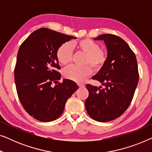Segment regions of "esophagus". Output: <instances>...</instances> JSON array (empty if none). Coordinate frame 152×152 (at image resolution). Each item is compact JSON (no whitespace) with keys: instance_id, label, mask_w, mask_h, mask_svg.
Segmentation results:
<instances>
[{"instance_id":"obj_1","label":"esophagus","mask_w":152,"mask_h":152,"mask_svg":"<svg viewBox=\"0 0 152 152\" xmlns=\"http://www.w3.org/2000/svg\"><path fill=\"white\" fill-rule=\"evenodd\" d=\"M78 86L80 88H83V87H84V84H78Z\"/></svg>"}]
</instances>
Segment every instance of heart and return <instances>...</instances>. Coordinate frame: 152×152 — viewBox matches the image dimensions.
I'll use <instances>...</instances> for the list:
<instances>
[{
    "instance_id": "obj_1",
    "label": "heart",
    "mask_w": 152,
    "mask_h": 152,
    "mask_svg": "<svg viewBox=\"0 0 152 152\" xmlns=\"http://www.w3.org/2000/svg\"><path fill=\"white\" fill-rule=\"evenodd\" d=\"M79 50L86 54L84 64H90L93 69L98 70L102 68L107 61V55L100 50L98 43L91 39H82L76 43ZM72 47L71 43L66 42L62 43L57 50L58 61L62 65H66L72 59ZM92 72L91 66L86 65L78 66L72 65L64 70L63 75L66 79L77 82H82Z\"/></svg>"
}]
</instances>
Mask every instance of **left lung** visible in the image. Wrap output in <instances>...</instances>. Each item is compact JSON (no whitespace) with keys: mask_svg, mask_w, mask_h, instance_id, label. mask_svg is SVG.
Wrapping results in <instances>:
<instances>
[{"mask_svg":"<svg viewBox=\"0 0 152 152\" xmlns=\"http://www.w3.org/2000/svg\"><path fill=\"white\" fill-rule=\"evenodd\" d=\"M94 40L104 41L107 48V61L93 77L104 88L87 84L85 107L93 119L105 122L120 117L130 105L138 82V64L134 53L120 37L104 34Z\"/></svg>","mask_w":152,"mask_h":152,"instance_id":"8db88e82","label":"left lung"}]
</instances>
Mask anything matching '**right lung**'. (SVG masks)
Wrapping results in <instances>:
<instances>
[{"label":"right lung","mask_w":152,"mask_h":152,"mask_svg":"<svg viewBox=\"0 0 152 152\" xmlns=\"http://www.w3.org/2000/svg\"><path fill=\"white\" fill-rule=\"evenodd\" d=\"M72 39L76 38L40 28L23 42L18 51L14 80L18 98L29 115L41 122L57 119L67 99L79 88L67 79L57 84L61 74L57 71L60 66L57 50Z\"/></svg>","instance_id":"1"}]
</instances>
